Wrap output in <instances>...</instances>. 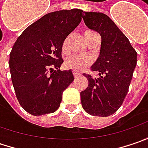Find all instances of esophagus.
<instances>
[{"label":"esophagus","instance_id":"esophagus-1","mask_svg":"<svg viewBox=\"0 0 148 148\" xmlns=\"http://www.w3.org/2000/svg\"><path fill=\"white\" fill-rule=\"evenodd\" d=\"M72 74H73V76H74V77H79V76L81 75V73H79V72H77V71H72Z\"/></svg>","mask_w":148,"mask_h":148}]
</instances>
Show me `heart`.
<instances>
[{"label":"heart","mask_w":148,"mask_h":148,"mask_svg":"<svg viewBox=\"0 0 148 148\" xmlns=\"http://www.w3.org/2000/svg\"><path fill=\"white\" fill-rule=\"evenodd\" d=\"M95 32L86 31L84 34V38L86 43H88L90 38L94 35ZM68 40L69 37H66L64 39L62 45V51L66 53L68 49ZM92 60L90 58L86 56H78V55H72L67 58L64 62V67L69 70H73L76 71H82L86 70L88 66L91 65Z\"/></svg>","instance_id":"obj_1"}]
</instances>
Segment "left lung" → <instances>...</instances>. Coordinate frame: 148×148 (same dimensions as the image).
I'll use <instances>...</instances> for the list:
<instances>
[{"label":"left lung","mask_w":148,"mask_h":148,"mask_svg":"<svg viewBox=\"0 0 148 148\" xmlns=\"http://www.w3.org/2000/svg\"><path fill=\"white\" fill-rule=\"evenodd\" d=\"M84 22L101 36L99 57L91 66L99 77L83 74L88 86L81 92V101L86 113L107 117L122 105L137 64V52L110 18L99 12H84Z\"/></svg>","instance_id":"8db88e82"}]
</instances>
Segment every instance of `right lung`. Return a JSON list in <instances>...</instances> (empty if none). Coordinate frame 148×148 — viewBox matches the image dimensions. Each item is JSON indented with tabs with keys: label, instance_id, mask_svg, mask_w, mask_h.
Instances as JSON below:
<instances>
[{
	"label": "right lung",
	"instance_id": "1",
	"mask_svg": "<svg viewBox=\"0 0 148 148\" xmlns=\"http://www.w3.org/2000/svg\"><path fill=\"white\" fill-rule=\"evenodd\" d=\"M83 10L71 9L43 15L26 28L10 53L11 81L21 107L33 115L53 113L74 77L60 71L62 45L82 20ZM55 68L56 70H53Z\"/></svg>",
	"mask_w": 148,
	"mask_h": 148
}]
</instances>
